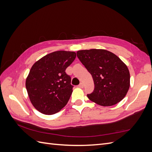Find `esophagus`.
I'll list each match as a JSON object with an SVG mask.
<instances>
[{"mask_svg": "<svg viewBox=\"0 0 152 152\" xmlns=\"http://www.w3.org/2000/svg\"><path fill=\"white\" fill-rule=\"evenodd\" d=\"M79 87H80V88H83V87H84V84H83V83H82V82H81V83L79 84Z\"/></svg>", "mask_w": 152, "mask_h": 152, "instance_id": "34e87169", "label": "esophagus"}]
</instances>
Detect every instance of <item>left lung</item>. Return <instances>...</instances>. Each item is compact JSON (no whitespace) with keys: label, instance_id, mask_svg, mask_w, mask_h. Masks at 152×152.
I'll return each mask as SVG.
<instances>
[{"label":"left lung","instance_id":"8db88e82","mask_svg":"<svg viewBox=\"0 0 152 152\" xmlns=\"http://www.w3.org/2000/svg\"><path fill=\"white\" fill-rule=\"evenodd\" d=\"M77 55L93 77L94 89L87 94L91 102L110 107L124 99L130 87V73L120 58L105 49L80 50Z\"/></svg>","mask_w":152,"mask_h":152}]
</instances>
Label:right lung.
<instances>
[{
    "label": "right lung",
    "instance_id": "add662e5",
    "mask_svg": "<svg viewBox=\"0 0 152 152\" xmlns=\"http://www.w3.org/2000/svg\"><path fill=\"white\" fill-rule=\"evenodd\" d=\"M75 58V52L58 50L45 55L31 66L25 86L31 104L40 113L53 115L67 104L73 86L65 70Z\"/></svg>",
    "mask_w": 152,
    "mask_h": 152
}]
</instances>
